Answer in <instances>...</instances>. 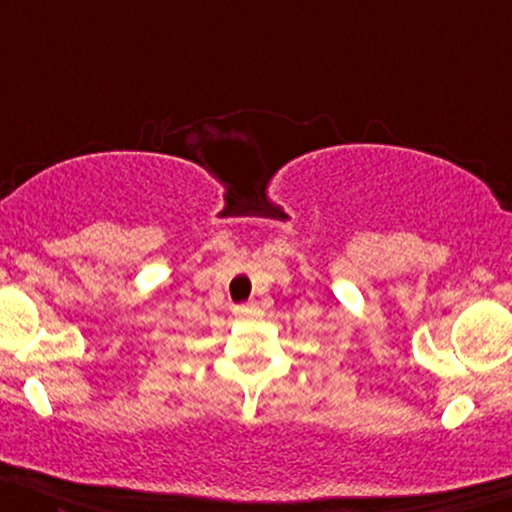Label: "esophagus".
Instances as JSON below:
<instances>
[{"label":"esophagus","instance_id":"esophagus-1","mask_svg":"<svg viewBox=\"0 0 512 512\" xmlns=\"http://www.w3.org/2000/svg\"><path fill=\"white\" fill-rule=\"evenodd\" d=\"M261 311H258V306L251 301V304H239L235 306V315L237 318H254V315H258Z\"/></svg>","mask_w":512,"mask_h":512}]
</instances>
